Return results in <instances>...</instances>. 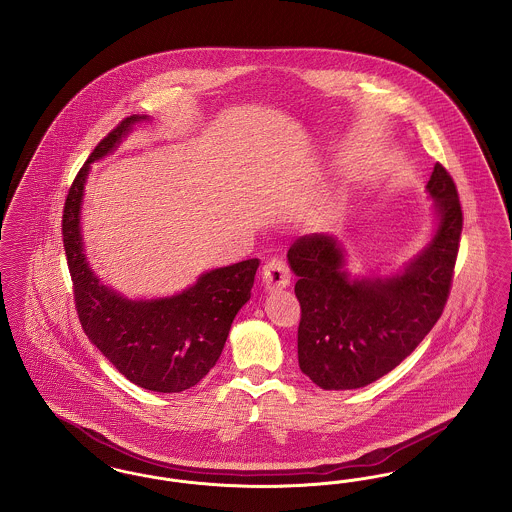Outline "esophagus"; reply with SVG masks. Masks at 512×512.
Masks as SVG:
<instances>
[{
	"instance_id": "obj_1",
	"label": "esophagus",
	"mask_w": 512,
	"mask_h": 512,
	"mask_svg": "<svg viewBox=\"0 0 512 512\" xmlns=\"http://www.w3.org/2000/svg\"><path fill=\"white\" fill-rule=\"evenodd\" d=\"M263 284L268 292L284 290L290 286V268L286 267L284 261L272 259L263 267Z\"/></svg>"
}]
</instances>
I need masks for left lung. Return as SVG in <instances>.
Segmentation results:
<instances>
[{
    "label": "left lung",
    "mask_w": 512,
    "mask_h": 512,
    "mask_svg": "<svg viewBox=\"0 0 512 512\" xmlns=\"http://www.w3.org/2000/svg\"><path fill=\"white\" fill-rule=\"evenodd\" d=\"M432 240L397 272L351 276L345 249L328 234L301 236L288 251L301 305L299 368L322 390H357L388 374L426 338L453 280L463 211L457 186L436 163Z\"/></svg>",
    "instance_id": "obj_1"
}]
</instances>
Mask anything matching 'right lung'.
Returning <instances> with one entry per match:
<instances>
[{"label": "right lung", "instance_id": "right-lung-1", "mask_svg": "<svg viewBox=\"0 0 512 512\" xmlns=\"http://www.w3.org/2000/svg\"><path fill=\"white\" fill-rule=\"evenodd\" d=\"M132 115L111 130L76 174L63 211V245L73 278L80 324L101 355L126 380L149 391L190 390L217 365L232 320L251 297L259 259L203 272L171 297L128 299L99 282L84 253L82 199L92 163L113 153L134 124Z\"/></svg>", "mask_w": 512, "mask_h": 512}]
</instances>
